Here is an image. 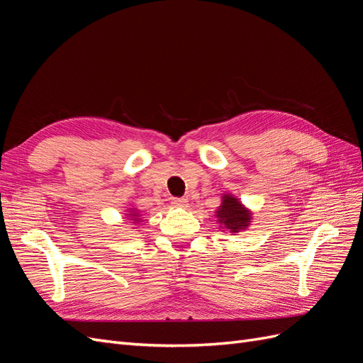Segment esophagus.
<instances>
[{
  "instance_id": "34e87169",
  "label": "esophagus",
  "mask_w": 363,
  "mask_h": 363,
  "mask_svg": "<svg viewBox=\"0 0 363 363\" xmlns=\"http://www.w3.org/2000/svg\"><path fill=\"white\" fill-rule=\"evenodd\" d=\"M172 206H175V207H186L188 206V200L186 199H180V196H175V199H172Z\"/></svg>"
}]
</instances>
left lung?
Returning <instances> with one entry per match:
<instances>
[{
    "instance_id": "1",
    "label": "left lung",
    "mask_w": 363,
    "mask_h": 363,
    "mask_svg": "<svg viewBox=\"0 0 363 363\" xmlns=\"http://www.w3.org/2000/svg\"><path fill=\"white\" fill-rule=\"evenodd\" d=\"M216 216L219 218V223L224 224L232 233H238L239 230H244L250 224V211L238 201V199L232 195H224L223 204L219 206Z\"/></svg>"
}]
</instances>
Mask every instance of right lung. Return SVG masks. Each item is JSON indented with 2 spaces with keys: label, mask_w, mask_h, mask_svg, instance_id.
Here are the masks:
<instances>
[{
  "label": "right lung",
  "mask_w": 363,
  "mask_h": 363,
  "mask_svg": "<svg viewBox=\"0 0 363 363\" xmlns=\"http://www.w3.org/2000/svg\"><path fill=\"white\" fill-rule=\"evenodd\" d=\"M133 216H138V213H135ZM138 219H140V218H136V219H133V221H138Z\"/></svg>",
  "instance_id": "obj_1"
}]
</instances>
